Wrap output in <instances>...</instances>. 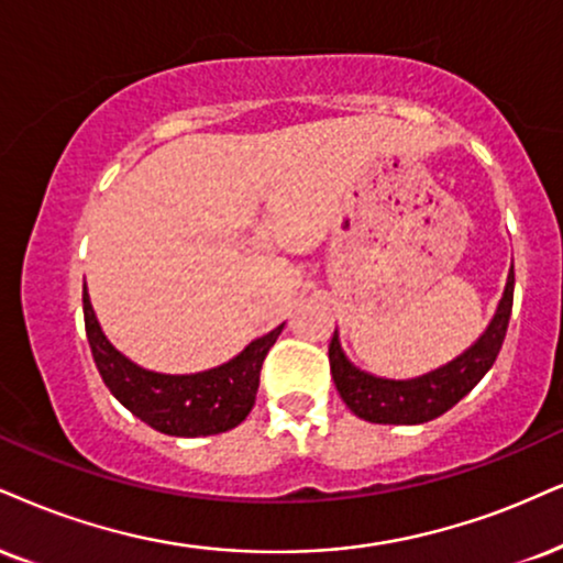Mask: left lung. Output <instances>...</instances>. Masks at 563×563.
<instances>
[{
    "mask_svg": "<svg viewBox=\"0 0 563 563\" xmlns=\"http://www.w3.org/2000/svg\"><path fill=\"white\" fill-rule=\"evenodd\" d=\"M511 302H515V266L509 271L501 302H498L494 321L483 331V336L454 357L451 363L426 376L409 380L378 378L371 373L360 371L346 360L339 344V334L334 331L329 344V363L331 376H334L339 397L344 405L367 422H384V426H420V422L435 420L467 397L473 388L481 384V378L496 363L501 352L506 329H509Z\"/></svg>",
    "mask_w": 563,
    "mask_h": 563,
    "instance_id": "left-lung-1",
    "label": "left lung"
}]
</instances>
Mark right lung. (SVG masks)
<instances>
[{
  "label": "right lung",
  "mask_w": 563,
  "mask_h": 563,
  "mask_svg": "<svg viewBox=\"0 0 563 563\" xmlns=\"http://www.w3.org/2000/svg\"><path fill=\"white\" fill-rule=\"evenodd\" d=\"M82 316H86V336L93 363L109 391L158 433L185 435V439L224 433L247 418L258 394L263 360L284 329V323L276 325L266 336L250 342L238 357L211 371L192 373V376H166V373L145 371L114 350L96 321L86 284H82Z\"/></svg>",
  "instance_id": "1"
}]
</instances>
